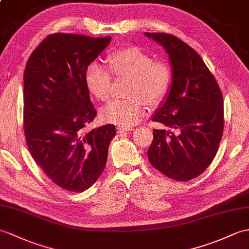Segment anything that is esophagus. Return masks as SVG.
Here are the masks:
<instances>
[{
	"label": "esophagus",
	"mask_w": 249,
	"mask_h": 249,
	"mask_svg": "<svg viewBox=\"0 0 249 249\" xmlns=\"http://www.w3.org/2000/svg\"><path fill=\"white\" fill-rule=\"evenodd\" d=\"M132 128L131 127H118V132L119 134H122V132H126V131H131Z\"/></svg>",
	"instance_id": "obj_1"
}]
</instances>
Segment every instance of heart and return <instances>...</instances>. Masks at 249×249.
<instances>
[{"instance_id":"b5f03b06","label":"heart","mask_w":249,"mask_h":249,"mask_svg":"<svg viewBox=\"0 0 249 249\" xmlns=\"http://www.w3.org/2000/svg\"><path fill=\"white\" fill-rule=\"evenodd\" d=\"M108 65L117 76L129 77L127 94L124 100H114L103 108L104 121L121 127L138 124L145 113L144 102L149 105L159 103L171 84V70L163 61L153 58L138 46H128L115 51L108 57ZM85 83L87 88L101 101L110 96L111 74L97 62L86 68Z\"/></svg>"}]
</instances>
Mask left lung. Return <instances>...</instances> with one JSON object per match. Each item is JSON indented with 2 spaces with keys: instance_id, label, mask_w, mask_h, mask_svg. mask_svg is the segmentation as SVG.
<instances>
[{
  "instance_id": "1",
  "label": "left lung",
  "mask_w": 249,
  "mask_h": 249,
  "mask_svg": "<svg viewBox=\"0 0 249 249\" xmlns=\"http://www.w3.org/2000/svg\"><path fill=\"white\" fill-rule=\"evenodd\" d=\"M144 35L165 50L172 68L170 91L152 117L164 128L153 130L147 157L165 176L188 181L199 176L216 155L224 129L222 92L187 43L169 34Z\"/></svg>"
}]
</instances>
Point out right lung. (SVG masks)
<instances>
[{"label": "right lung", "instance_id": "obj_1", "mask_svg": "<svg viewBox=\"0 0 249 249\" xmlns=\"http://www.w3.org/2000/svg\"><path fill=\"white\" fill-rule=\"evenodd\" d=\"M111 37L53 34L35 50L24 71V134L36 163L63 190L84 192L105 169L112 124L84 134L96 110L85 71Z\"/></svg>", "mask_w": 249, "mask_h": 249}]
</instances>
